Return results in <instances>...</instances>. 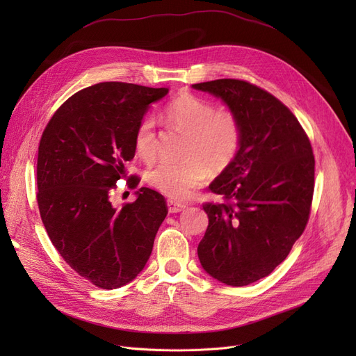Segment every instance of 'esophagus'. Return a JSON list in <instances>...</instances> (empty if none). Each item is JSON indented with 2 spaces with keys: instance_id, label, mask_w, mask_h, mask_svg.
Masks as SVG:
<instances>
[{
  "instance_id": "esophagus-1",
  "label": "esophagus",
  "mask_w": 356,
  "mask_h": 356,
  "mask_svg": "<svg viewBox=\"0 0 356 356\" xmlns=\"http://www.w3.org/2000/svg\"><path fill=\"white\" fill-rule=\"evenodd\" d=\"M167 207H168V212L170 213H179L181 211H184V204L181 203H177L175 200H167Z\"/></svg>"
}]
</instances>
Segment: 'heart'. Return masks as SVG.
<instances>
[{
    "label": "heart",
    "instance_id": "b5f03b06",
    "mask_svg": "<svg viewBox=\"0 0 356 356\" xmlns=\"http://www.w3.org/2000/svg\"><path fill=\"white\" fill-rule=\"evenodd\" d=\"M161 118L186 133L180 161L161 160L148 168L147 181L176 200H186L207 181L209 170H225L236 157L242 127L231 109H215L213 104L191 92H181L168 102ZM134 149L144 161L156 156L154 120L143 118L134 133Z\"/></svg>",
    "mask_w": 356,
    "mask_h": 356
}]
</instances>
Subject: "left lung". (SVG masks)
Masks as SVG:
<instances>
[{
  "label": "left lung",
  "mask_w": 356,
  "mask_h": 356,
  "mask_svg": "<svg viewBox=\"0 0 356 356\" xmlns=\"http://www.w3.org/2000/svg\"><path fill=\"white\" fill-rule=\"evenodd\" d=\"M220 98L242 127L239 152L212 183L227 202L204 203L203 270L242 287L282 264L303 234L314 191V156L300 122L267 90L238 79L192 85Z\"/></svg>",
  "instance_id": "1"
}]
</instances>
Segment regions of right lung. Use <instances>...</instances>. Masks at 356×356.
Wrapping results in <instances>:
<instances>
[{"label":"right lung","mask_w":356,"mask_h":356,"mask_svg":"<svg viewBox=\"0 0 356 356\" xmlns=\"http://www.w3.org/2000/svg\"><path fill=\"white\" fill-rule=\"evenodd\" d=\"M167 88L102 82L72 95L43 131L37 157V203L54 248L81 277L114 290L143 271L167 215L148 188L115 209L109 191L134 159V133ZM134 179V177H133Z\"/></svg>","instance_id":"add662e5"}]
</instances>
